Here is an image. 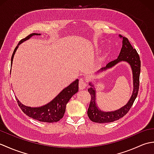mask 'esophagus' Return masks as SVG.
Instances as JSON below:
<instances>
[{
  "instance_id": "34e87169",
  "label": "esophagus",
  "mask_w": 154,
  "mask_h": 154,
  "mask_svg": "<svg viewBox=\"0 0 154 154\" xmlns=\"http://www.w3.org/2000/svg\"><path fill=\"white\" fill-rule=\"evenodd\" d=\"M87 86V82L85 81L84 79L83 78H81V79H79V87L80 89H84Z\"/></svg>"
}]
</instances>
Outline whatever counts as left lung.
<instances>
[{"label": "left lung", "instance_id": "obj_1", "mask_svg": "<svg viewBox=\"0 0 154 154\" xmlns=\"http://www.w3.org/2000/svg\"><path fill=\"white\" fill-rule=\"evenodd\" d=\"M120 38H122V47L121 49L120 54L117 59L109 62L106 67L100 69V71L106 70L114 66L116 64L120 61H126L128 63L132 68L133 74V84L134 89L132 94L128 102L120 109L112 111V112H104L101 111L98 108L96 104V91L94 88H93V85H89L91 86L88 91L91 94V99L89 104V109L87 110V114L89 119L94 122L97 123H107L112 122L114 121L120 119L128 113L132 107V104L138 95L139 85H140V74L141 62H140V56L136 49L133 48L130 42L126 37H123L119 35Z\"/></svg>", "mask_w": 154, "mask_h": 154}]
</instances>
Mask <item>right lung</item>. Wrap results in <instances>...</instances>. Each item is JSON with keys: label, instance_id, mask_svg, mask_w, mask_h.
Wrapping results in <instances>:
<instances>
[{"label": "right lung", "instance_id": "add662e5", "mask_svg": "<svg viewBox=\"0 0 154 154\" xmlns=\"http://www.w3.org/2000/svg\"><path fill=\"white\" fill-rule=\"evenodd\" d=\"M40 35V34L32 33L19 42L18 45L14 49L12 55L11 67L14 55L16 53V50L18 48V45L22 43L23 42L30 39L32 35ZM78 89H79V80L76 79L68 87L63 89V91H61V92H60V94L56 97L54 98V99L52 100L51 102L41 107H28L27 106L23 105L18 100L17 98H16V99L17 100L18 106L21 110L29 117L40 121V122H55L60 120L63 118L65 112V109H66L67 103L70 100L72 96L74 95L77 92Z\"/></svg>", "mask_w": 154, "mask_h": 154}]
</instances>
